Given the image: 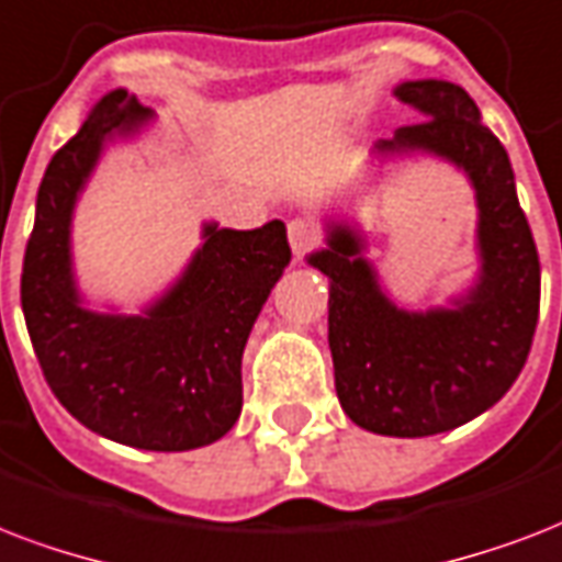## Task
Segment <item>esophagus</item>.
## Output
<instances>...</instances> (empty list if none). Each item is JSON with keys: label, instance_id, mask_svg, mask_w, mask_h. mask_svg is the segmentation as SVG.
<instances>
[{"label": "esophagus", "instance_id": "esophagus-1", "mask_svg": "<svg viewBox=\"0 0 562 562\" xmlns=\"http://www.w3.org/2000/svg\"><path fill=\"white\" fill-rule=\"evenodd\" d=\"M286 237H290V246H293L295 258H304L307 251H313L322 243L319 228H316L311 220H302V216L286 225Z\"/></svg>", "mask_w": 562, "mask_h": 562}]
</instances>
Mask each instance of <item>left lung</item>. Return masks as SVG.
I'll return each instance as SVG.
<instances>
[{"label":"left lung","instance_id":"8db88e82","mask_svg":"<svg viewBox=\"0 0 562 562\" xmlns=\"http://www.w3.org/2000/svg\"><path fill=\"white\" fill-rule=\"evenodd\" d=\"M395 95L425 120L378 149H425L467 169L481 211V284L454 311H398L346 228H334L311 263L330 281L328 346L342 411L372 434L430 437L481 416L519 378L539 319V255L510 158L472 95L434 78Z\"/></svg>","mask_w":562,"mask_h":562}]
</instances>
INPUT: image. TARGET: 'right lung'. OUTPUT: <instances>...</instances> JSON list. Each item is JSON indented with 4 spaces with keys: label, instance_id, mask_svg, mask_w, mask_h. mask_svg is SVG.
<instances>
[{
    "label": "right lung",
    "instance_id": "1",
    "mask_svg": "<svg viewBox=\"0 0 562 562\" xmlns=\"http://www.w3.org/2000/svg\"><path fill=\"white\" fill-rule=\"evenodd\" d=\"M149 120L114 90L52 155L25 246V328L52 393L85 428L146 451H190L225 437L243 407L249 330L290 263L281 220L255 232L204 228V246L146 316H102L78 304L69 216L104 134Z\"/></svg>",
    "mask_w": 562,
    "mask_h": 562
}]
</instances>
